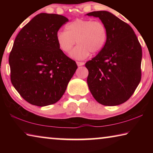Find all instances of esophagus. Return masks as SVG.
<instances>
[{"label":"esophagus","mask_w":153,"mask_h":153,"mask_svg":"<svg viewBox=\"0 0 153 153\" xmlns=\"http://www.w3.org/2000/svg\"><path fill=\"white\" fill-rule=\"evenodd\" d=\"M76 63L77 65V66H82V65H84V62H79V61H77Z\"/></svg>","instance_id":"esophagus-1"}]
</instances>
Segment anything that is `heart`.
Wrapping results in <instances>:
<instances>
[{
    "label": "heart",
    "instance_id": "obj_1",
    "mask_svg": "<svg viewBox=\"0 0 153 153\" xmlns=\"http://www.w3.org/2000/svg\"><path fill=\"white\" fill-rule=\"evenodd\" d=\"M65 29L56 33V42L62 51L69 53L77 41L78 45L70 53L75 59L82 60L90 53H99L107 40V27L98 20L78 19L67 24Z\"/></svg>",
    "mask_w": 153,
    "mask_h": 153
}]
</instances>
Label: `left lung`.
Listing matches in <instances>:
<instances>
[{
	"label": "left lung",
	"instance_id": "left-lung-1",
	"mask_svg": "<svg viewBox=\"0 0 153 153\" xmlns=\"http://www.w3.org/2000/svg\"><path fill=\"white\" fill-rule=\"evenodd\" d=\"M107 30V40L98 55L86 63L90 91L98 102L116 106L127 101L141 79L142 48L130 25L111 13L93 11Z\"/></svg>",
	"mask_w": 153,
	"mask_h": 153
}]
</instances>
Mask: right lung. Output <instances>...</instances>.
<instances>
[{
  "label": "right lung",
  "mask_w": 153,
  "mask_h": 153,
  "mask_svg": "<svg viewBox=\"0 0 153 153\" xmlns=\"http://www.w3.org/2000/svg\"><path fill=\"white\" fill-rule=\"evenodd\" d=\"M65 17L42 13L20 30L10 53L13 86L30 104L45 107L61 99L77 68L56 42Z\"/></svg>",
  "instance_id": "add662e5"
}]
</instances>
